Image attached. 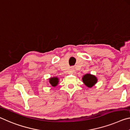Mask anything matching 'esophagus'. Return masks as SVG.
I'll return each instance as SVG.
<instances>
[{"instance_id": "34e87169", "label": "esophagus", "mask_w": 130, "mask_h": 130, "mask_svg": "<svg viewBox=\"0 0 130 130\" xmlns=\"http://www.w3.org/2000/svg\"><path fill=\"white\" fill-rule=\"evenodd\" d=\"M72 73H73V71H72Z\"/></svg>"}]
</instances>
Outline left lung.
I'll return each instance as SVG.
<instances>
[{"label": "left lung", "mask_w": 130, "mask_h": 130, "mask_svg": "<svg viewBox=\"0 0 130 130\" xmlns=\"http://www.w3.org/2000/svg\"><path fill=\"white\" fill-rule=\"evenodd\" d=\"M82 80L84 82L85 85L89 88H91L97 82V78L94 75H91V74H86L82 78Z\"/></svg>", "instance_id": "obj_1"}]
</instances>
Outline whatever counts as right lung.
I'll return each instance as SVG.
<instances>
[{
    "mask_svg": "<svg viewBox=\"0 0 130 130\" xmlns=\"http://www.w3.org/2000/svg\"><path fill=\"white\" fill-rule=\"evenodd\" d=\"M58 78L57 77H54V78H51L50 79V84L52 85V86H56V85L58 84Z\"/></svg>",
    "mask_w": 130,
    "mask_h": 130,
    "instance_id": "right-lung-1",
    "label": "right lung"
}]
</instances>
